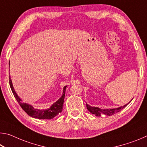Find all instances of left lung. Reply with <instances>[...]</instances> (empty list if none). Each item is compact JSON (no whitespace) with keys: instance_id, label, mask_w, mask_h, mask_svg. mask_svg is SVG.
Segmentation results:
<instances>
[{"instance_id":"8db88e82","label":"left lung","mask_w":147,"mask_h":147,"mask_svg":"<svg viewBox=\"0 0 147 147\" xmlns=\"http://www.w3.org/2000/svg\"><path fill=\"white\" fill-rule=\"evenodd\" d=\"M127 105H128V104H126V105H124V106L119 107V108H117L109 109H102L98 108H95V107H91L90 106H89L88 104H86V107H87V108H88V110L90 111L92 114H94L96 116L100 117L102 115H108V116L114 115V114H115L116 113L120 111L121 109H123L124 107H126Z\"/></svg>"}]
</instances>
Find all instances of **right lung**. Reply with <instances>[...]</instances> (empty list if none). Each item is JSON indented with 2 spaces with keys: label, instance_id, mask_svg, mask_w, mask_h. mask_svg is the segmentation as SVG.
I'll return each instance as SVG.
<instances>
[{
  "label": "right lung",
  "instance_id": "add662e5",
  "mask_svg": "<svg viewBox=\"0 0 147 147\" xmlns=\"http://www.w3.org/2000/svg\"><path fill=\"white\" fill-rule=\"evenodd\" d=\"M9 83L12 93H13L17 101L18 102L20 106L21 107L22 109H23L29 116L32 117L39 119H52L54 117H55L57 115H58L59 113H61L62 111L65 98V89L67 86H65L63 88V94H62L61 98H59L58 101H56L55 103H54L49 109H38L34 108V107L32 106L31 105H29L28 104H26L24 102H21V100L19 98L18 95L16 94V91L14 90L13 85H12L11 83L10 76H9Z\"/></svg>",
  "mask_w": 147,
  "mask_h": 147
}]
</instances>
